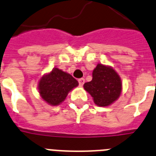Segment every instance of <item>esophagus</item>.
<instances>
[{"instance_id":"34e87169","label":"esophagus","mask_w":156,"mask_h":156,"mask_svg":"<svg viewBox=\"0 0 156 156\" xmlns=\"http://www.w3.org/2000/svg\"><path fill=\"white\" fill-rule=\"evenodd\" d=\"M78 83H79V86H82L85 83V79L84 78H79L78 79Z\"/></svg>"}]
</instances>
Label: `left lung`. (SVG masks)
Listing matches in <instances>:
<instances>
[{
  "instance_id": "left-lung-1",
  "label": "left lung",
  "mask_w": 156,
  "mask_h": 156,
  "mask_svg": "<svg viewBox=\"0 0 156 156\" xmlns=\"http://www.w3.org/2000/svg\"><path fill=\"white\" fill-rule=\"evenodd\" d=\"M84 89L93 97L98 106H108L120 97L122 83L120 76L112 67L98 63L93 71L91 82H86Z\"/></svg>"
}]
</instances>
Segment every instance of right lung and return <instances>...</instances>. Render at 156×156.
Masks as SVG:
<instances>
[{
    "mask_svg": "<svg viewBox=\"0 0 156 156\" xmlns=\"http://www.w3.org/2000/svg\"><path fill=\"white\" fill-rule=\"evenodd\" d=\"M78 86V81L70 74L54 68L40 80L39 93L46 102L58 105L66 99L68 93Z\"/></svg>",
    "mask_w": 156,
    "mask_h": 156,
    "instance_id": "1",
    "label": "right lung"
}]
</instances>
